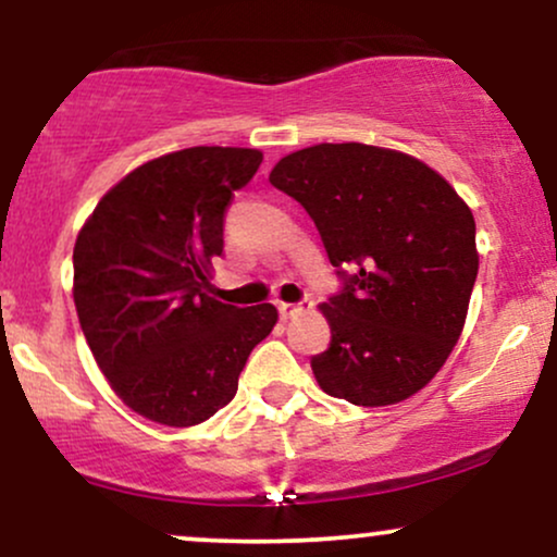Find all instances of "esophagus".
Listing matches in <instances>:
<instances>
[{
    "instance_id": "esophagus-1",
    "label": "esophagus",
    "mask_w": 557,
    "mask_h": 557,
    "mask_svg": "<svg viewBox=\"0 0 557 557\" xmlns=\"http://www.w3.org/2000/svg\"><path fill=\"white\" fill-rule=\"evenodd\" d=\"M277 311L283 319H293L304 311V304H277Z\"/></svg>"
}]
</instances>
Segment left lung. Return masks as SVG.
Returning <instances> with one entry per match:
<instances>
[{
    "mask_svg": "<svg viewBox=\"0 0 557 557\" xmlns=\"http://www.w3.org/2000/svg\"><path fill=\"white\" fill-rule=\"evenodd\" d=\"M270 183L309 212L343 283L322 304L319 387L354 406L411 398L461 337L479 270L471 209L424 162L367 144L300 149Z\"/></svg>",
    "mask_w": 557,
    "mask_h": 557,
    "instance_id": "1",
    "label": "left lung"
}]
</instances>
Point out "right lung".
Returning a JSON list of instances; mask_svg holds the SVG:
<instances>
[{
	"label": "right lung",
	"instance_id": "obj_1",
	"mask_svg": "<svg viewBox=\"0 0 557 557\" xmlns=\"http://www.w3.org/2000/svg\"><path fill=\"white\" fill-rule=\"evenodd\" d=\"M257 149H194L140 164L99 201L73 251L75 309L114 393L140 417L194 426L235 398L248 356L277 322L209 296L225 212Z\"/></svg>",
	"mask_w": 557,
	"mask_h": 557
}]
</instances>
